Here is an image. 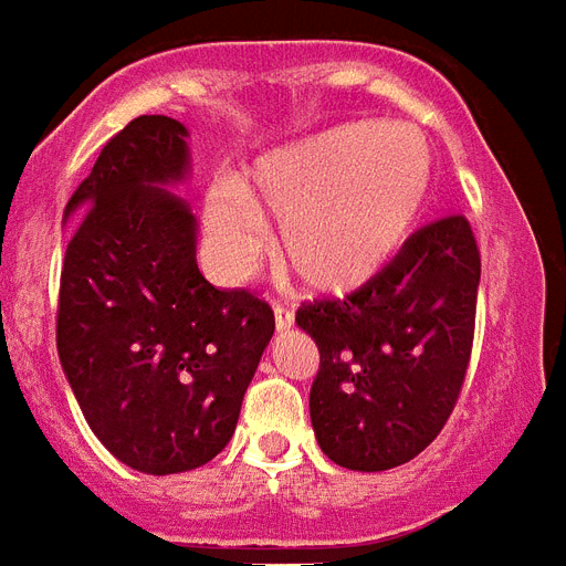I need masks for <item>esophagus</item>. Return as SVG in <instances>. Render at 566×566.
Masks as SVG:
<instances>
[{
  "mask_svg": "<svg viewBox=\"0 0 566 566\" xmlns=\"http://www.w3.org/2000/svg\"><path fill=\"white\" fill-rule=\"evenodd\" d=\"M274 324H277V329H289L294 324V310L289 303L274 301Z\"/></svg>",
  "mask_w": 566,
  "mask_h": 566,
  "instance_id": "1",
  "label": "esophagus"
}]
</instances>
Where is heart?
<instances>
[{
  "instance_id": "b5f03b06",
  "label": "heart",
  "mask_w": 566,
  "mask_h": 566,
  "mask_svg": "<svg viewBox=\"0 0 566 566\" xmlns=\"http://www.w3.org/2000/svg\"><path fill=\"white\" fill-rule=\"evenodd\" d=\"M433 156L410 126H335L260 158L249 185L222 181L205 205L222 269L249 272L263 217L280 219V265L315 292L364 286L401 249L431 193Z\"/></svg>"
}]
</instances>
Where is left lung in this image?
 <instances>
[{
  "mask_svg": "<svg viewBox=\"0 0 566 566\" xmlns=\"http://www.w3.org/2000/svg\"><path fill=\"white\" fill-rule=\"evenodd\" d=\"M478 286L469 219L446 217L410 233L361 289L297 310L321 353L312 428L335 465L387 471L437 440L469 370Z\"/></svg>",
  "mask_w": 566,
  "mask_h": 566,
  "instance_id": "obj_1",
  "label": "left lung"
}]
</instances>
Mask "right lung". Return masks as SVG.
Segmentation results:
<instances>
[{
    "label": "right lung",
    "mask_w": 566,
    "mask_h": 566,
    "mask_svg": "<svg viewBox=\"0 0 566 566\" xmlns=\"http://www.w3.org/2000/svg\"><path fill=\"white\" fill-rule=\"evenodd\" d=\"M188 170L185 124L142 115L65 205L60 364L97 440L144 474L199 469L228 446L274 335L269 303L199 272L196 217L165 188Z\"/></svg>",
    "instance_id": "add662e5"
}]
</instances>
